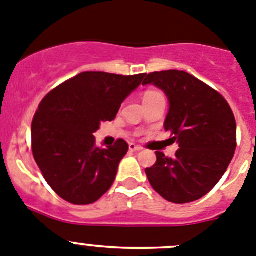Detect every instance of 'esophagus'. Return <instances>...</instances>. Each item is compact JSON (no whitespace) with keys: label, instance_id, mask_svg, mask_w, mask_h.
<instances>
[{"label":"esophagus","instance_id":"34e87169","mask_svg":"<svg viewBox=\"0 0 256 256\" xmlns=\"http://www.w3.org/2000/svg\"><path fill=\"white\" fill-rule=\"evenodd\" d=\"M128 149H130L131 152H140L142 148L140 146V145H136V144H134V142H130V144H128Z\"/></svg>","mask_w":256,"mask_h":256}]
</instances>
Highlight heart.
I'll return each mask as SVG.
<instances>
[{
    "mask_svg": "<svg viewBox=\"0 0 256 256\" xmlns=\"http://www.w3.org/2000/svg\"><path fill=\"white\" fill-rule=\"evenodd\" d=\"M154 94H158V93H156V92H146V93H145V96H144V98H145V96H154Z\"/></svg>",
    "mask_w": 256,
    "mask_h": 256,
    "instance_id": "b5f03b06",
    "label": "heart"
}]
</instances>
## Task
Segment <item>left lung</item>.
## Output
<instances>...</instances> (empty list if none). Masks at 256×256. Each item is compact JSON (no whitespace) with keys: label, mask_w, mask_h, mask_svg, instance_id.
<instances>
[{"label":"left lung","mask_w":256,"mask_h":256,"mask_svg":"<svg viewBox=\"0 0 256 256\" xmlns=\"http://www.w3.org/2000/svg\"><path fill=\"white\" fill-rule=\"evenodd\" d=\"M162 89L170 110L164 130L177 142L174 158L156 152V162L145 174L152 188L176 204L195 202L222 178L236 150V120L227 100L185 71H156L142 85Z\"/></svg>","instance_id":"8db88e82"}]
</instances>
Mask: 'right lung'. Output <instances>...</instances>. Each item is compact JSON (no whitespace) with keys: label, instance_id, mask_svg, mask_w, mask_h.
<instances>
[{"label":"right lung","instance_id":"1","mask_svg":"<svg viewBox=\"0 0 256 256\" xmlns=\"http://www.w3.org/2000/svg\"><path fill=\"white\" fill-rule=\"evenodd\" d=\"M144 78L85 71L43 98L32 124V149L47 184L64 200L86 206L110 190L128 145L118 139L98 148L93 134L114 120Z\"/></svg>","mask_w":256,"mask_h":256}]
</instances>
